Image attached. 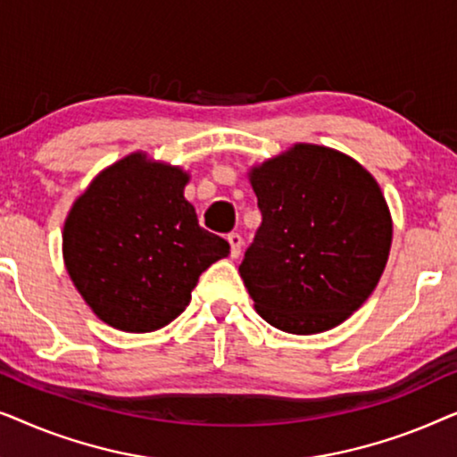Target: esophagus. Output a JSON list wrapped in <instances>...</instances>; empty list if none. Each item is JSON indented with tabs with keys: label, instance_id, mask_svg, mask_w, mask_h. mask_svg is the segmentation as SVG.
<instances>
[{
	"label": "esophagus",
	"instance_id": "obj_1",
	"mask_svg": "<svg viewBox=\"0 0 457 457\" xmlns=\"http://www.w3.org/2000/svg\"><path fill=\"white\" fill-rule=\"evenodd\" d=\"M227 241H228V245H230V258H239V255H241V247H243L241 235H239V233H230V235L227 237Z\"/></svg>",
	"mask_w": 457,
	"mask_h": 457
}]
</instances>
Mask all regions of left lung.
<instances>
[{
	"label": "left lung",
	"mask_w": 457,
	"mask_h": 457,
	"mask_svg": "<svg viewBox=\"0 0 457 457\" xmlns=\"http://www.w3.org/2000/svg\"><path fill=\"white\" fill-rule=\"evenodd\" d=\"M247 179L262 227L239 272L274 328L316 335L339 327L377 289L393 220L377 179L333 147L295 143Z\"/></svg>",
	"instance_id": "1"
}]
</instances>
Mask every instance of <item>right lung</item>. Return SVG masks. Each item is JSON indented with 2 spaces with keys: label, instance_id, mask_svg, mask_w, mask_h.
Listing matches in <instances>:
<instances>
[{
  "label": "right lung",
  "instance_id": "1",
  "mask_svg": "<svg viewBox=\"0 0 457 457\" xmlns=\"http://www.w3.org/2000/svg\"><path fill=\"white\" fill-rule=\"evenodd\" d=\"M189 172L124 155L74 199L62 230L72 285L93 314L124 333H152L185 312L199 274L230 245L197 224Z\"/></svg>",
  "mask_w": 457,
  "mask_h": 457
}]
</instances>
